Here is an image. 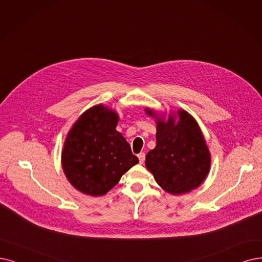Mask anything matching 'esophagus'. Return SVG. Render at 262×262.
I'll list each match as a JSON object with an SVG mask.
<instances>
[{"label":"esophagus","mask_w":262,"mask_h":262,"mask_svg":"<svg viewBox=\"0 0 262 262\" xmlns=\"http://www.w3.org/2000/svg\"><path fill=\"white\" fill-rule=\"evenodd\" d=\"M138 158L140 160V163H144V161H145V154L144 152H140L138 155Z\"/></svg>","instance_id":"34e87169"}]
</instances>
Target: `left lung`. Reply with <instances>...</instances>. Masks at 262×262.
Masks as SVG:
<instances>
[{"label":"left lung","instance_id":"1","mask_svg":"<svg viewBox=\"0 0 262 262\" xmlns=\"http://www.w3.org/2000/svg\"><path fill=\"white\" fill-rule=\"evenodd\" d=\"M156 118V147L146 155V167L166 192L182 194L200 186L210 172L211 154L195 119L184 110L166 120L152 110Z\"/></svg>","mask_w":262,"mask_h":262}]
</instances>
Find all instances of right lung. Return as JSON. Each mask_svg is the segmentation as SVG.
<instances>
[{"instance_id": "1", "label": "right lung", "mask_w": 262, "mask_h": 262, "mask_svg": "<svg viewBox=\"0 0 262 262\" xmlns=\"http://www.w3.org/2000/svg\"><path fill=\"white\" fill-rule=\"evenodd\" d=\"M118 120L116 112L99 104L83 113L69 131L61 161L68 181L78 191L105 194L139 162L116 130Z\"/></svg>"}]
</instances>
